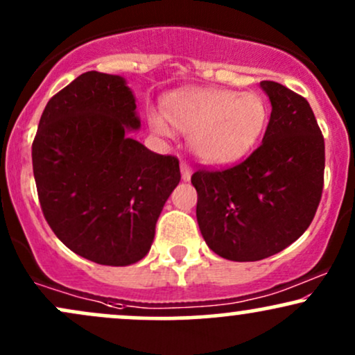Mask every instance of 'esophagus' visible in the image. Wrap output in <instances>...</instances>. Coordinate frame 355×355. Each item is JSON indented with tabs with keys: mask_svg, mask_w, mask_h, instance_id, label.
<instances>
[{
	"mask_svg": "<svg viewBox=\"0 0 355 355\" xmlns=\"http://www.w3.org/2000/svg\"><path fill=\"white\" fill-rule=\"evenodd\" d=\"M180 170H182V178H183V180L189 182V180H190V177H191V170H190V166L187 165V164H183V162H182Z\"/></svg>",
	"mask_w": 355,
	"mask_h": 355,
	"instance_id": "obj_1",
	"label": "esophagus"
}]
</instances>
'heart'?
I'll use <instances>...</instances> for the list:
<instances>
[{
	"label": "heart",
	"mask_w": 355,
	"mask_h": 355,
	"mask_svg": "<svg viewBox=\"0 0 355 355\" xmlns=\"http://www.w3.org/2000/svg\"><path fill=\"white\" fill-rule=\"evenodd\" d=\"M270 110L263 96L223 88L182 89L166 100L164 113L153 112L150 125L160 135L175 128L189 133L190 148L205 165L240 160L262 137Z\"/></svg>",
	"instance_id": "heart-1"
}]
</instances>
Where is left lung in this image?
<instances>
[{
	"instance_id": "8db88e82",
	"label": "left lung",
	"mask_w": 355,
	"mask_h": 355,
	"mask_svg": "<svg viewBox=\"0 0 355 355\" xmlns=\"http://www.w3.org/2000/svg\"><path fill=\"white\" fill-rule=\"evenodd\" d=\"M260 87L272 105L262 145L232 168L191 175L203 239L234 262L267 259L295 242L324 187V137L309 101L275 81Z\"/></svg>"
}]
</instances>
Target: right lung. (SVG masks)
Returning a JSON list of instances; mask_svg holds the SVG:
<instances>
[{"label":"right lung","mask_w":355,"mask_h":355,"mask_svg":"<svg viewBox=\"0 0 355 355\" xmlns=\"http://www.w3.org/2000/svg\"><path fill=\"white\" fill-rule=\"evenodd\" d=\"M135 95L123 76L87 71L48 101L31 157L48 225L70 250L125 267L148 254L180 182L178 160L133 140Z\"/></svg>","instance_id":"obj_1"}]
</instances>
